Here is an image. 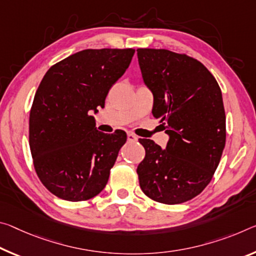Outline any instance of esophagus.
Returning <instances> with one entry per match:
<instances>
[{
    "instance_id": "esophagus-1",
    "label": "esophagus",
    "mask_w": 256,
    "mask_h": 256,
    "mask_svg": "<svg viewBox=\"0 0 256 256\" xmlns=\"http://www.w3.org/2000/svg\"><path fill=\"white\" fill-rule=\"evenodd\" d=\"M128 142H136V141H138V138L132 132H128Z\"/></svg>"
}]
</instances>
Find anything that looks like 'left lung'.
Masks as SVG:
<instances>
[{
    "mask_svg": "<svg viewBox=\"0 0 256 256\" xmlns=\"http://www.w3.org/2000/svg\"><path fill=\"white\" fill-rule=\"evenodd\" d=\"M152 115L170 136L165 149L140 139L146 156L136 173L144 194L181 204L206 188L226 146V112L216 80L198 60L165 48H138Z\"/></svg>",
    "mask_w": 256,
    "mask_h": 256,
    "instance_id": "left-lung-1",
    "label": "left lung"
}]
</instances>
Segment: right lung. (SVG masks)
<instances>
[{
	"mask_svg": "<svg viewBox=\"0 0 256 256\" xmlns=\"http://www.w3.org/2000/svg\"><path fill=\"white\" fill-rule=\"evenodd\" d=\"M134 48H88L54 64L40 80L30 114L36 174L70 202L91 200L106 186L126 133L104 134L90 112L128 70Z\"/></svg>",
	"mask_w": 256,
	"mask_h": 256,
	"instance_id": "right-lung-1",
	"label": "right lung"
}]
</instances>
